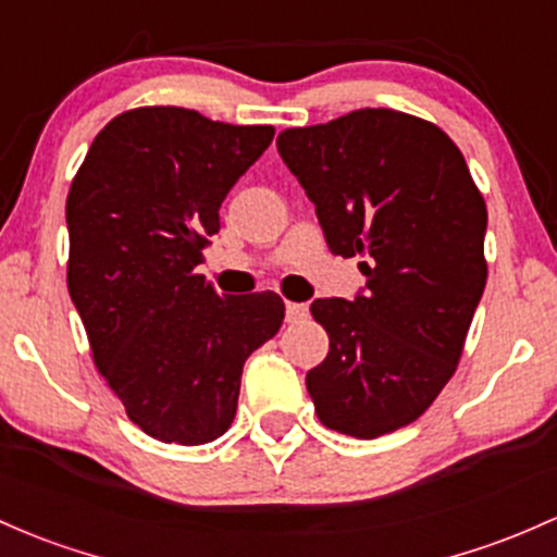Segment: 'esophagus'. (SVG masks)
Here are the masks:
<instances>
[{
    "label": "esophagus",
    "mask_w": 557,
    "mask_h": 557,
    "mask_svg": "<svg viewBox=\"0 0 557 557\" xmlns=\"http://www.w3.org/2000/svg\"><path fill=\"white\" fill-rule=\"evenodd\" d=\"M308 319V305L305 302H286V321L297 324V321Z\"/></svg>",
    "instance_id": "1"
}]
</instances>
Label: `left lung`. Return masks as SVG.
<instances>
[{"label":"left lung","instance_id":"1","mask_svg":"<svg viewBox=\"0 0 557 557\" xmlns=\"http://www.w3.org/2000/svg\"><path fill=\"white\" fill-rule=\"evenodd\" d=\"M334 255L363 257L367 295L315 300L329 352L305 376L321 424L380 438L414 422L457 372L486 286V201L457 143L393 109L284 129Z\"/></svg>","mask_w":557,"mask_h":557}]
</instances>
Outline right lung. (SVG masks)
<instances>
[{
    "label": "right lung",
    "mask_w": 557,
    "mask_h": 557,
    "mask_svg": "<svg viewBox=\"0 0 557 557\" xmlns=\"http://www.w3.org/2000/svg\"><path fill=\"white\" fill-rule=\"evenodd\" d=\"M273 135L143 106L100 129L71 183L65 278L92 361L164 444H209L231 428L244 361L284 321L276 292L218 295L196 273L220 205Z\"/></svg>",
    "instance_id": "obj_1"
}]
</instances>
